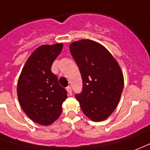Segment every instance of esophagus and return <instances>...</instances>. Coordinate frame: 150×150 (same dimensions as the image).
Listing matches in <instances>:
<instances>
[{"instance_id": "esophagus-1", "label": "esophagus", "mask_w": 150, "mask_h": 150, "mask_svg": "<svg viewBox=\"0 0 150 150\" xmlns=\"http://www.w3.org/2000/svg\"><path fill=\"white\" fill-rule=\"evenodd\" d=\"M66 90H67L68 92V94L69 95V96H71V95H72V89H71L70 86H68L67 88H66Z\"/></svg>"}]
</instances>
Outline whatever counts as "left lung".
Listing matches in <instances>:
<instances>
[{
  "label": "left lung",
  "mask_w": 150,
  "mask_h": 150,
  "mask_svg": "<svg viewBox=\"0 0 150 150\" xmlns=\"http://www.w3.org/2000/svg\"><path fill=\"white\" fill-rule=\"evenodd\" d=\"M83 81L76 100L84 114L93 121H102L115 110L124 86L120 65L105 47L94 40L83 39L69 45Z\"/></svg>",
  "instance_id": "1"
}]
</instances>
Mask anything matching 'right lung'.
I'll use <instances>...</instances> for the list:
<instances>
[{
    "instance_id": "1",
    "label": "right lung",
    "mask_w": 150,
    "mask_h": 150,
    "mask_svg": "<svg viewBox=\"0 0 150 150\" xmlns=\"http://www.w3.org/2000/svg\"><path fill=\"white\" fill-rule=\"evenodd\" d=\"M63 44L43 45L29 56L17 81V97L26 115L38 124L50 125L57 120L67 93L51 71Z\"/></svg>"
}]
</instances>
